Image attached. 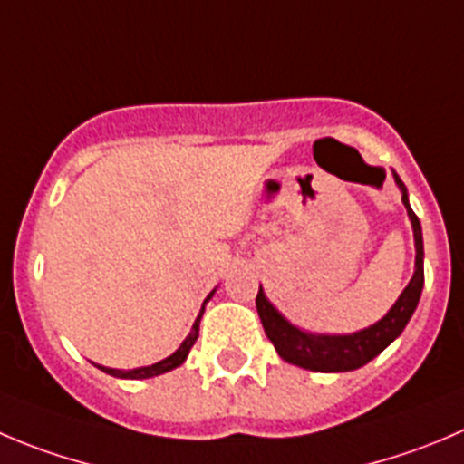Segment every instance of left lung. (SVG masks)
<instances>
[{
  "mask_svg": "<svg viewBox=\"0 0 464 464\" xmlns=\"http://www.w3.org/2000/svg\"><path fill=\"white\" fill-rule=\"evenodd\" d=\"M396 184L403 191V205L408 209L410 220H412L414 229V246H417V271H414L412 280L405 286L403 294L399 295V301L394 303L387 316H382L378 324L372 328L360 330L355 334H307L301 333L298 328L289 324L271 303L266 301L264 291L259 289L257 298V314L262 319L264 333L271 339L276 346L277 355L282 360L291 362L295 367L310 369V372H353V369L364 367L367 362L381 355L408 325L410 316L414 314L419 303V295L423 289V239H421V225H419L417 214L410 209L408 193H405L403 182L399 175H394Z\"/></svg>",
  "mask_w": 464,
  "mask_h": 464,
  "instance_id": "obj_1",
  "label": "left lung"
}]
</instances>
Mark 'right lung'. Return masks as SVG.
<instances>
[{"mask_svg": "<svg viewBox=\"0 0 464 464\" xmlns=\"http://www.w3.org/2000/svg\"><path fill=\"white\" fill-rule=\"evenodd\" d=\"M211 295H214V291H211V294L207 295V301H209ZM202 312H205V307H202L200 314H198V319H196V324H193V328H191V333H188V337L184 339L182 346H179L178 351H175L170 357H166V360L157 362V364H152V367L131 369V372H121V369H109V367H102V372L109 373V376H116V378H130V381H140V378H152V376H159V373H166V372H170V369L179 367V364H182V362L187 360V355H188V351H191L193 343H196L198 330H200Z\"/></svg>", "mask_w": 464, "mask_h": 464, "instance_id": "add662e5", "label": "right lung"}]
</instances>
